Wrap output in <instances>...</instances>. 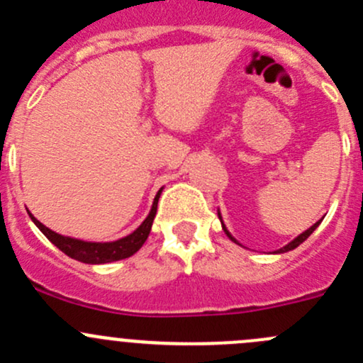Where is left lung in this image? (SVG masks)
I'll return each mask as SVG.
<instances>
[{"label": "left lung", "mask_w": 363, "mask_h": 363, "mask_svg": "<svg viewBox=\"0 0 363 363\" xmlns=\"http://www.w3.org/2000/svg\"><path fill=\"white\" fill-rule=\"evenodd\" d=\"M218 216H219V219H221V214H219V212H218ZM320 223H321V219H320V221H316V223H314V225H313V226H311V228H309V230H306V232H302V233H300V235H298V237H296V239H294V240H291V242H290V244H286V246H284V247H281V250H279V251H277V252H286V251H291V250H295V247H298V246H300V244H302V242H303V240H306V239H307V237H309V235H311V233H313V232H314V230H316V228H318V225H320ZM221 226H223V230H225V233H226V235H228V237H230V240H233V242H235V244H239V242H237V240H235V239H233V237H232V233H230V232H228V230H226V226H225V223H223V219H221Z\"/></svg>", "instance_id": "left-lung-1"}]
</instances>
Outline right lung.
Wrapping results in <instances>:
<instances>
[{
    "instance_id": "obj_1",
    "label": "right lung",
    "mask_w": 363,
    "mask_h": 363,
    "mask_svg": "<svg viewBox=\"0 0 363 363\" xmlns=\"http://www.w3.org/2000/svg\"><path fill=\"white\" fill-rule=\"evenodd\" d=\"M161 191H163V188L156 193L151 212H149L147 218L144 219V223H142L133 233H130V235L123 237V239L119 240H113V242H87V240L60 235V233L52 232V230L47 228L45 225H42L33 214H29V218H31L33 223L38 226L40 232H42L54 246L60 247L65 255H68L69 258L82 263H91V265H100V263H111L117 262V259L128 258V256L135 255V252L144 246V242L149 237V232H151L156 211H158V200Z\"/></svg>"
}]
</instances>
